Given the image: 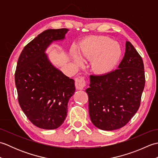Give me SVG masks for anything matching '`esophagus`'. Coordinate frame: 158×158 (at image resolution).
<instances>
[{"label": "esophagus", "instance_id": "esophagus-1", "mask_svg": "<svg viewBox=\"0 0 158 158\" xmlns=\"http://www.w3.org/2000/svg\"><path fill=\"white\" fill-rule=\"evenodd\" d=\"M85 85L86 82L84 77H79V78L76 79L75 85L78 89H83L85 87Z\"/></svg>", "mask_w": 158, "mask_h": 158}]
</instances>
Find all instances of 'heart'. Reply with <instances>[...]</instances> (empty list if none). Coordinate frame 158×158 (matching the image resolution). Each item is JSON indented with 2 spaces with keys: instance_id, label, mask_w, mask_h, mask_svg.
<instances>
[{
  "instance_id": "b5f03b06",
  "label": "heart",
  "mask_w": 158,
  "mask_h": 158,
  "mask_svg": "<svg viewBox=\"0 0 158 158\" xmlns=\"http://www.w3.org/2000/svg\"><path fill=\"white\" fill-rule=\"evenodd\" d=\"M122 54L119 43L105 36L85 39L79 47L80 58L92 60V69L98 75H105L112 71L118 64ZM75 60L77 63H81L79 57H75Z\"/></svg>"
}]
</instances>
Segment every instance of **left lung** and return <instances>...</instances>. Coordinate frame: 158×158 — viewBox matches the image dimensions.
Segmentation results:
<instances>
[{
  "mask_svg": "<svg viewBox=\"0 0 158 158\" xmlns=\"http://www.w3.org/2000/svg\"><path fill=\"white\" fill-rule=\"evenodd\" d=\"M89 113L94 125L102 130L126 126L139 110L145 76L141 56L130 41L118 69L105 75H91Z\"/></svg>",
  "mask_w": 158,
  "mask_h": 158,
  "instance_id": "left-lung-1",
  "label": "left lung"
}]
</instances>
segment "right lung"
<instances>
[{"label": "right lung", "instance_id": "1", "mask_svg": "<svg viewBox=\"0 0 158 158\" xmlns=\"http://www.w3.org/2000/svg\"><path fill=\"white\" fill-rule=\"evenodd\" d=\"M68 31H43L24 47L17 63L15 82L19 106L32 123L42 129L62 125L75 92L74 80L55 68L45 53L53 41L64 39Z\"/></svg>", "mask_w": 158, "mask_h": 158}]
</instances>
